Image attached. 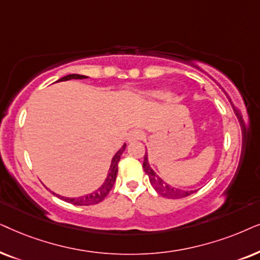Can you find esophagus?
Instances as JSON below:
<instances>
[{
  "label": "esophagus",
  "mask_w": 260,
  "mask_h": 260,
  "mask_svg": "<svg viewBox=\"0 0 260 260\" xmlns=\"http://www.w3.org/2000/svg\"><path fill=\"white\" fill-rule=\"evenodd\" d=\"M145 137L144 132H141L139 129H133L132 132L128 134V141L132 143V141H137V140H141Z\"/></svg>",
  "instance_id": "34e87169"
}]
</instances>
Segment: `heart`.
I'll return each instance as SVG.
<instances>
[{
	"label": "heart",
	"instance_id": "heart-1",
	"mask_svg": "<svg viewBox=\"0 0 260 260\" xmlns=\"http://www.w3.org/2000/svg\"><path fill=\"white\" fill-rule=\"evenodd\" d=\"M170 95V91L168 89H152L145 92V98L157 100V99H165Z\"/></svg>",
	"mask_w": 260,
	"mask_h": 260
}]
</instances>
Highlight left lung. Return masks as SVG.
<instances>
[{
  "label": "left lung",
  "instance_id": "1",
  "mask_svg": "<svg viewBox=\"0 0 260 260\" xmlns=\"http://www.w3.org/2000/svg\"><path fill=\"white\" fill-rule=\"evenodd\" d=\"M143 168H144V171L146 172L148 176L151 185L153 186L155 191H158V193H160L162 197H166V199H182V197H186L197 191V190H184V189L176 188V186H172L171 184H169V183H166L164 179L159 177V176L154 172L153 169L151 168L150 162H148L147 151L144 157Z\"/></svg>",
  "mask_w": 260,
  "mask_h": 260
}]
</instances>
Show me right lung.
I'll return each instance as SVG.
<instances>
[{"label":"right lung","instance_id":"add662e5","mask_svg":"<svg viewBox=\"0 0 260 260\" xmlns=\"http://www.w3.org/2000/svg\"><path fill=\"white\" fill-rule=\"evenodd\" d=\"M89 78L88 76L84 75H78V74H71V75H67L64 76L63 78L58 79L57 82H64V81H70V79H85ZM126 150V144L122 145V147L120 148L119 151L116 152L115 155L112 158V161H110V166L108 174H107V177L103 182V184L100 186L98 190L95 191L88 193V195H83L79 197H65V196H60L54 193L55 196H58L59 199L64 200L65 202L72 203L75 206H91V205H96V203L101 202L102 200H105V197L108 195V192L110 191V189L113 188L114 183L116 181V175H117V162H119L121 154L123 153V151Z\"/></svg>","mask_w":260,"mask_h":260}]
</instances>
